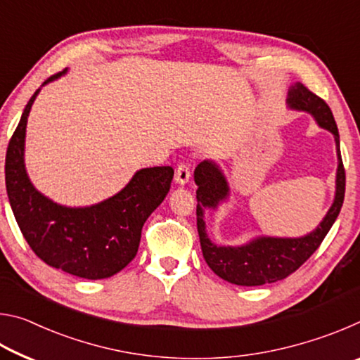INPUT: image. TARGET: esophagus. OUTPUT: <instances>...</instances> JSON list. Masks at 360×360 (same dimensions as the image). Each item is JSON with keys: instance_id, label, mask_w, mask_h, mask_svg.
Listing matches in <instances>:
<instances>
[{"instance_id": "34e87169", "label": "esophagus", "mask_w": 360, "mask_h": 360, "mask_svg": "<svg viewBox=\"0 0 360 360\" xmlns=\"http://www.w3.org/2000/svg\"><path fill=\"white\" fill-rule=\"evenodd\" d=\"M174 179L178 184H186L191 179V163L188 162H181L178 168H176Z\"/></svg>"}]
</instances>
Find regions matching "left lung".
<instances>
[{
	"label": "left lung",
	"instance_id": "1",
	"mask_svg": "<svg viewBox=\"0 0 360 360\" xmlns=\"http://www.w3.org/2000/svg\"><path fill=\"white\" fill-rule=\"evenodd\" d=\"M288 103L298 111H308L314 115L318 124L333 133L337 143L338 169H337V193L333 205L324 217V221L311 233L302 238H257L245 246L230 248L216 246L211 243L205 230L203 208H216L221 200L229 195L227 181L219 172V168L208 160L195 168V184L197 188V229L200 236L202 252L212 271L219 278L238 285H262L276 283L288 278L298 270L313 252L321 246L328 230L338 217L345 200L346 174L343 160L340 154V136L335 124L333 114L327 103L313 94L302 82L292 85Z\"/></svg>",
	"mask_w": 360,
	"mask_h": 360
}]
</instances>
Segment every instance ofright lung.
I'll return each mask as SVG.
<instances>
[{
	"label": "right lung",
	"instance_id": "right-lung-1",
	"mask_svg": "<svg viewBox=\"0 0 360 360\" xmlns=\"http://www.w3.org/2000/svg\"><path fill=\"white\" fill-rule=\"evenodd\" d=\"M38 94L39 89L23 109L6 152V191L12 212L23 238L47 265L85 279L109 278L135 259L143 225L167 197L174 172L172 167L139 169L119 193L89 208L53 203L33 187L23 163L27 119Z\"/></svg>",
	"mask_w": 360,
	"mask_h": 360
}]
</instances>
